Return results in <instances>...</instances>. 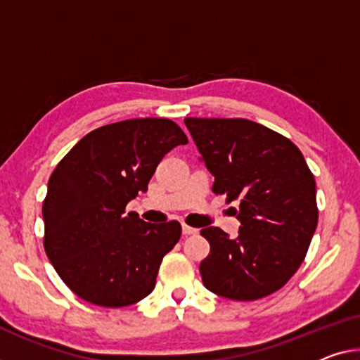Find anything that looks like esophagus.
I'll return each instance as SVG.
<instances>
[{
	"label": "esophagus",
	"mask_w": 360,
	"mask_h": 360,
	"mask_svg": "<svg viewBox=\"0 0 360 360\" xmlns=\"http://www.w3.org/2000/svg\"><path fill=\"white\" fill-rule=\"evenodd\" d=\"M181 230H184V235H196L198 233V230L196 229H193V226H188V225H184L181 226Z\"/></svg>",
	"instance_id": "1"
}]
</instances>
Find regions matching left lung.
I'll list each match as a JSON object with an SVG mask.
<instances>
[{
  "mask_svg": "<svg viewBox=\"0 0 360 360\" xmlns=\"http://www.w3.org/2000/svg\"><path fill=\"white\" fill-rule=\"evenodd\" d=\"M212 191L240 201L236 238L217 226L201 235L211 252L199 265L202 283L235 301L280 290L302 264L317 229L315 180L288 138L246 119H185Z\"/></svg>",
  "mask_w": 360,
  "mask_h": 360,
  "instance_id": "1",
  "label": "left lung"
}]
</instances>
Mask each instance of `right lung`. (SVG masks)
Masks as SVG:
<instances>
[{
  "label": "right lung",
  "instance_id": "right-lung-1",
  "mask_svg": "<svg viewBox=\"0 0 360 360\" xmlns=\"http://www.w3.org/2000/svg\"><path fill=\"white\" fill-rule=\"evenodd\" d=\"M169 119H130L85 135L60 161L43 201L45 251L69 288L91 304L125 307L154 290L176 220L148 224L125 206L146 193L158 164L186 145Z\"/></svg>",
  "mask_w": 360,
  "mask_h": 360
}]
</instances>
